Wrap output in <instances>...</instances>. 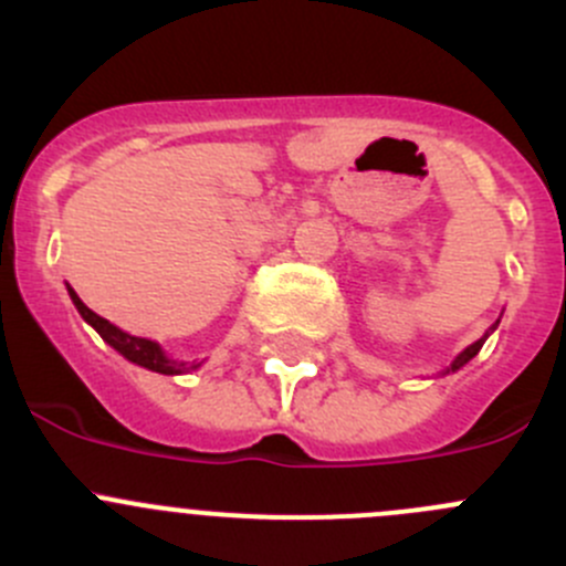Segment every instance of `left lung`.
I'll list each match as a JSON object with an SVG mask.
<instances>
[{"label": "left lung", "instance_id": "1", "mask_svg": "<svg viewBox=\"0 0 566 566\" xmlns=\"http://www.w3.org/2000/svg\"><path fill=\"white\" fill-rule=\"evenodd\" d=\"M495 325H499V323H495ZM484 339H488V336H482V339H476V342H473V345H471V347H465V350H462V353H460V356H458V358H454V364H452V367H449V369H452V373H454V369H460V367H462V364H468V361H471V358H473V356H476V353H479V350H482Z\"/></svg>", "mask_w": 566, "mask_h": 566}]
</instances>
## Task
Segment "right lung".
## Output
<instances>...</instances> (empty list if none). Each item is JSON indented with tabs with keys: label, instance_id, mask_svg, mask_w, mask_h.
Returning a JSON list of instances; mask_svg holds the SVG:
<instances>
[{
	"label": "right lung",
	"instance_id": "1",
	"mask_svg": "<svg viewBox=\"0 0 566 566\" xmlns=\"http://www.w3.org/2000/svg\"><path fill=\"white\" fill-rule=\"evenodd\" d=\"M73 298V304H76L78 315L87 319L90 325H93L95 331L101 334V339L108 342V345L114 347L117 353H123L128 361L139 364V367H147L153 369V373H161V375H180V373H188V369H197L199 364H182V361H172V358L164 356L161 347L156 345V342L150 339H142V336H130L125 334V331H119L117 325H112L108 319H104L101 315H95L90 306L82 304V298H78L73 290H67Z\"/></svg>",
	"mask_w": 566,
	"mask_h": 566
}]
</instances>
